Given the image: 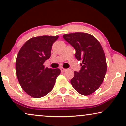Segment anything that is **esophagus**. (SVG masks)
<instances>
[{"instance_id":"esophagus-1","label":"esophagus","mask_w":126,"mask_h":126,"mask_svg":"<svg viewBox=\"0 0 126 126\" xmlns=\"http://www.w3.org/2000/svg\"><path fill=\"white\" fill-rule=\"evenodd\" d=\"M66 70V69L63 68V67H60V70H61V71H62V72H64Z\"/></svg>"}]
</instances>
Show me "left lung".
Returning <instances> with one entry per match:
<instances>
[{
    "label": "left lung",
    "mask_w": 126,
    "mask_h": 126,
    "mask_svg": "<svg viewBox=\"0 0 126 126\" xmlns=\"http://www.w3.org/2000/svg\"><path fill=\"white\" fill-rule=\"evenodd\" d=\"M63 37L75 49L76 59L82 62L70 83L79 93L88 96L99 88L105 76L107 65L103 48L96 38L88 33H74Z\"/></svg>",
    "instance_id": "obj_1"
}]
</instances>
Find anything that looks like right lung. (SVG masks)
Listing matches in <instances>:
<instances>
[{"mask_svg": "<svg viewBox=\"0 0 126 126\" xmlns=\"http://www.w3.org/2000/svg\"><path fill=\"white\" fill-rule=\"evenodd\" d=\"M59 36H42L30 39L23 45L16 57V74L21 87L34 98L46 96L54 86L59 69L44 67L51 56L52 45Z\"/></svg>", "mask_w": 126, "mask_h": 126, "instance_id": "obj_1", "label": "right lung"}]
</instances>
